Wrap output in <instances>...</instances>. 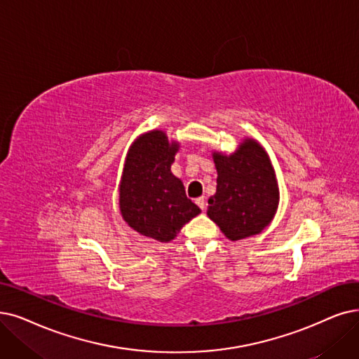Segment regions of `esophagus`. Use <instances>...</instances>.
I'll use <instances>...</instances> for the list:
<instances>
[{
  "mask_svg": "<svg viewBox=\"0 0 359 359\" xmlns=\"http://www.w3.org/2000/svg\"><path fill=\"white\" fill-rule=\"evenodd\" d=\"M196 205L202 209V210H205L206 209V202H205V197H198V198H196Z\"/></svg>",
  "mask_w": 359,
  "mask_h": 359,
  "instance_id": "esophagus-1",
  "label": "esophagus"
}]
</instances>
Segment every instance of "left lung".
Here are the masks:
<instances>
[{
  "label": "left lung",
  "instance_id": "1",
  "mask_svg": "<svg viewBox=\"0 0 359 359\" xmlns=\"http://www.w3.org/2000/svg\"><path fill=\"white\" fill-rule=\"evenodd\" d=\"M212 159L218 178L208 217L231 241L262 233L280 203L276 169L264 146L248 137L233 153L212 151Z\"/></svg>",
  "mask_w": 359,
  "mask_h": 359
}]
</instances>
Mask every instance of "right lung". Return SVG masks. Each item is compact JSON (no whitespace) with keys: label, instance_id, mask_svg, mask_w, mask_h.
I'll use <instances>...</instances> for the list:
<instances>
[{"label":"right lung","instance_id":"obj_1","mask_svg":"<svg viewBox=\"0 0 359 359\" xmlns=\"http://www.w3.org/2000/svg\"><path fill=\"white\" fill-rule=\"evenodd\" d=\"M178 150L180 142L162 130L138 135L128 149L119 181L123 221L141 236L162 243L174 240L200 213L170 170Z\"/></svg>","mask_w":359,"mask_h":359}]
</instances>
